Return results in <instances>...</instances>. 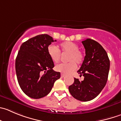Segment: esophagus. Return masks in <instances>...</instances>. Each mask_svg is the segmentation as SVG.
<instances>
[{"mask_svg":"<svg viewBox=\"0 0 121 121\" xmlns=\"http://www.w3.org/2000/svg\"><path fill=\"white\" fill-rule=\"evenodd\" d=\"M65 77V74H63V73H61V77L62 78H64V77Z\"/></svg>","mask_w":121,"mask_h":121,"instance_id":"1","label":"esophagus"}]
</instances>
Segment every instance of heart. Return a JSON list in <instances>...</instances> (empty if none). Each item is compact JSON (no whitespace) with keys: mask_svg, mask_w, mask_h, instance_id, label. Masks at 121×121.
I'll list each match as a JSON object with an SVG mask.
<instances>
[{"mask_svg":"<svg viewBox=\"0 0 121 121\" xmlns=\"http://www.w3.org/2000/svg\"><path fill=\"white\" fill-rule=\"evenodd\" d=\"M60 51L63 53H68L67 60L68 63H61L55 66V70L57 72L65 74L71 73L77 68V65H80L83 62L84 54L79 50L78 45L72 41H66L60 45ZM48 53L49 57L53 62L57 63L60 59V52L55 46H49Z\"/></svg>","mask_w":121,"mask_h":121,"instance_id":"obj_1","label":"heart"}]
</instances>
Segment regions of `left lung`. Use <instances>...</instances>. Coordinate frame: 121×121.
Wrapping results in <instances>:
<instances>
[{
    "label": "left lung",
    "mask_w": 121,
    "mask_h": 121,
    "mask_svg": "<svg viewBox=\"0 0 121 121\" xmlns=\"http://www.w3.org/2000/svg\"><path fill=\"white\" fill-rule=\"evenodd\" d=\"M86 56L77 72L84 79L80 81L74 78L69 87L71 94L82 102L93 100L100 94L106 84L110 68V60L106 50L97 41L87 39L82 41Z\"/></svg>",
    "instance_id": "obj_1"
}]
</instances>
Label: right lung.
Instances as JSON below:
<instances>
[{
    "instance_id": "obj_1",
    "label": "right lung",
    "mask_w": 121,
    "mask_h": 121,
    "mask_svg": "<svg viewBox=\"0 0 121 121\" xmlns=\"http://www.w3.org/2000/svg\"><path fill=\"white\" fill-rule=\"evenodd\" d=\"M56 41L48 34L31 38L21 44L15 60L17 80L22 91L28 97L40 99L47 96L60 73L53 69L54 63L48 48Z\"/></svg>"
}]
</instances>
